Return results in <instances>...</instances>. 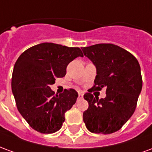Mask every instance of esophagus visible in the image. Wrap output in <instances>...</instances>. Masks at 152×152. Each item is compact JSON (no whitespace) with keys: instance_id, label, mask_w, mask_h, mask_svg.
I'll list each match as a JSON object with an SVG mask.
<instances>
[{"instance_id":"esophagus-1","label":"esophagus","mask_w":152,"mask_h":152,"mask_svg":"<svg viewBox=\"0 0 152 152\" xmlns=\"http://www.w3.org/2000/svg\"><path fill=\"white\" fill-rule=\"evenodd\" d=\"M83 97H84V94L81 92L79 93V99H83Z\"/></svg>"}]
</instances>
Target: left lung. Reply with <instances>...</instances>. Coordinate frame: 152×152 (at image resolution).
<instances>
[{"mask_svg": "<svg viewBox=\"0 0 152 152\" xmlns=\"http://www.w3.org/2000/svg\"><path fill=\"white\" fill-rule=\"evenodd\" d=\"M82 51L96 67L93 89L107 88L105 99L94 98L90 93L84 95L89 107L83 120L91 133L112 134L135 111L142 87L140 65L133 54L112 44H97L84 47Z\"/></svg>", "mask_w": 152, "mask_h": 152, "instance_id": "8db88e82", "label": "left lung"}]
</instances>
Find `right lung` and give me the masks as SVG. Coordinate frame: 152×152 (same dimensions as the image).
<instances>
[{"label":"right lung","instance_id":"obj_1","mask_svg":"<svg viewBox=\"0 0 152 152\" xmlns=\"http://www.w3.org/2000/svg\"><path fill=\"white\" fill-rule=\"evenodd\" d=\"M77 57H83L78 47L48 42L18 57L12 74V93L19 113L35 130L53 134L62 128L65 112L76 103L78 94L70 89L54 95L50 86L66 75L67 65Z\"/></svg>","mask_w":152,"mask_h":152}]
</instances>
